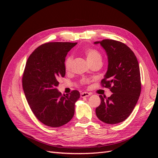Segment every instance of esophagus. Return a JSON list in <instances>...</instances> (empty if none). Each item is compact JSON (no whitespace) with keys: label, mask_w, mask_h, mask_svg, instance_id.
I'll list each match as a JSON object with an SVG mask.
<instances>
[{"label":"esophagus","mask_w":158,"mask_h":158,"mask_svg":"<svg viewBox=\"0 0 158 158\" xmlns=\"http://www.w3.org/2000/svg\"><path fill=\"white\" fill-rule=\"evenodd\" d=\"M90 95H91V94H90V93L84 92L81 93V97H82V98H86V97L89 96Z\"/></svg>","instance_id":"34e87169"}]
</instances>
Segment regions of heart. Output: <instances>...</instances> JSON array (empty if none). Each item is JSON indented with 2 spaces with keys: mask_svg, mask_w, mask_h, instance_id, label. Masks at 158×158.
I'll return each mask as SVG.
<instances>
[{
  "mask_svg": "<svg viewBox=\"0 0 158 158\" xmlns=\"http://www.w3.org/2000/svg\"><path fill=\"white\" fill-rule=\"evenodd\" d=\"M85 55L86 56L88 63L95 60H102V55L100 52L94 49H88L85 50ZM72 63H73V57L71 56H67L64 62V67L66 70H69L70 69Z\"/></svg>",
  "mask_w": 158,
  "mask_h": 158,
  "instance_id": "obj_1",
  "label": "heart"
}]
</instances>
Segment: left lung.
I'll list each match as a JSON object with an SVG mask.
<instances>
[{"label":"left lung","mask_w":158,"mask_h":158,"mask_svg":"<svg viewBox=\"0 0 158 158\" xmlns=\"http://www.w3.org/2000/svg\"><path fill=\"white\" fill-rule=\"evenodd\" d=\"M98 44L106 51L108 59L107 71L102 84L113 94L109 98L99 95L101 103L95 113L103 123L117 124L128 117L139 98V64L135 53L125 44L113 40L94 42Z\"/></svg>","instance_id":"8db88e82"}]
</instances>
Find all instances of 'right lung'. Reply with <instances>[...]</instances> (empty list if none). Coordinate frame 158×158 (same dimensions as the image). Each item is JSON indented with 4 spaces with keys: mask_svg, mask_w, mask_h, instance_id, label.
I'll list each match as a JSON object with an SVG mask.
<instances>
[{
    "mask_svg": "<svg viewBox=\"0 0 158 158\" xmlns=\"http://www.w3.org/2000/svg\"><path fill=\"white\" fill-rule=\"evenodd\" d=\"M77 43L50 42L38 47L28 58L22 77V86L28 104L36 118L44 125L59 127L74 114L78 90L62 95L56 87L64 77L65 57Z\"/></svg>",
    "mask_w": 158,
    "mask_h": 158,
    "instance_id": "1",
    "label": "right lung"
}]
</instances>
